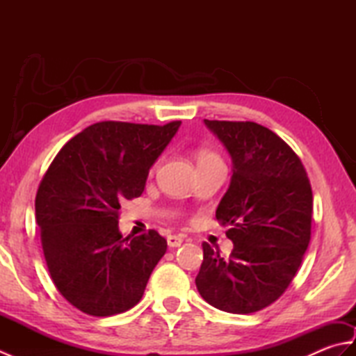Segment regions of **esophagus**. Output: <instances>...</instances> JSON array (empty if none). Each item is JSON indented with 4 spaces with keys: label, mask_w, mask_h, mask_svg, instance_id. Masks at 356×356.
I'll use <instances>...</instances> for the list:
<instances>
[{
    "label": "esophagus",
    "mask_w": 356,
    "mask_h": 356,
    "mask_svg": "<svg viewBox=\"0 0 356 356\" xmlns=\"http://www.w3.org/2000/svg\"><path fill=\"white\" fill-rule=\"evenodd\" d=\"M166 241H168V246H170V248H177V246L182 245L184 237H182V236H168V238H166Z\"/></svg>",
    "instance_id": "obj_1"
}]
</instances>
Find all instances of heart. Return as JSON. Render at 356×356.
Segmentation results:
<instances>
[{
	"label": "heart",
	"mask_w": 356,
	"mask_h": 356,
	"mask_svg": "<svg viewBox=\"0 0 356 356\" xmlns=\"http://www.w3.org/2000/svg\"><path fill=\"white\" fill-rule=\"evenodd\" d=\"M197 162L199 165H203V163H217V162H222V157L218 156L216 151L213 149H208V148H202L197 151ZM153 168H156V165L153 166Z\"/></svg>",
	"instance_id": "b5f03b06"
}]
</instances>
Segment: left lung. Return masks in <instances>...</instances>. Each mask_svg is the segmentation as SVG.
<instances>
[{
  "instance_id": "left-lung-1",
  "label": "left lung",
  "mask_w": 356,
  "mask_h": 356,
  "mask_svg": "<svg viewBox=\"0 0 356 356\" xmlns=\"http://www.w3.org/2000/svg\"><path fill=\"white\" fill-rule=\"evenodd\" d=\"M229 151L234 172L216 211L234 249L223 257L203 241L195 286L211 306L252 314L289 287L311 241L314 197L301 159L269 128L208 120Z\"/></svg>"
}]
</instances>
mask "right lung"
<instances>
[{
    "label": "right lung",
    "mask_w": 356,
    "mask_h": 356,
    "mask_svg": "<svg viewBox=\"0 0 356 356\" xmlns=\"http://www.w3.org/2000/svg\"><path fill=\"white\" fill-rule=\"evenodd\" d=\"M180 124H93L59 149L42 176L35 211L44 259L59 293L81 312L110 316L138 305L166 252L157 231L124 238L118 222L120 203L143 193Z\"/></svg>",
    "instance_id": "obj_1"
}]
</instances>
